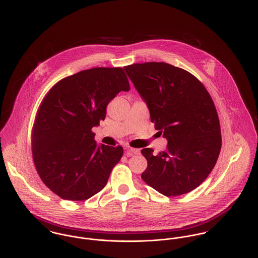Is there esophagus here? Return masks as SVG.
Masks as SVG:
<instances>
[{
  "instance_id": "34e87169",
  "label": "esophagus",
  "mask_w": 258,
  "mask_h": 258,
  "mask_svg": "<svg viewBox=\"0 0 258 258\" xmlns=\"http://www.w3.org/2000/svg\"><path fill=\"white\" fill-rule=\"evenodd\" d=\"M140 153V149H135V148H127L126 155L127 156H132V155H137Z\"/></svg>"
}]
</instances>
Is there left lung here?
<instances>
[{
	"label": "left lung",
	"instance_id": "1",
	"mask_svg": "<svg viewBox=\"0 0 258 258\" xmlns=\"http://www.w3.org/2000/svg\"><path fill=\"white\" fill-rule=\"evenodd\" d=\"M125 73L147 104L151 122L168 140L167 150L141 153L148 162L143 181L166 197L186 194L214 169L221 148L214 101L192 74L166 62L135 63Z\"/></svg>",
	"mask_w": 258,
	"mask_h": 258
}]
</instances>
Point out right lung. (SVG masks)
Here are the masks:
<instances>
[{
	"mask_svg": "<svg viewBox=\"0 0 258 258\" xmlns=\"http://www.w3.org/2000/svg\"><path fill=\"white\" fill-rule=\"evenodd\" d=\"M121 68H94L68 76L37 110L32 152L41 181L63 200L85 201L100 191L123 155L121 146L97 145L91 131L120 91H129Z\"/></svg>",
	"mask_w": 258,
	"mask_h": 258,
	"instance_id": "obj_1",
	"label": "right lung"
}]
</instances>
